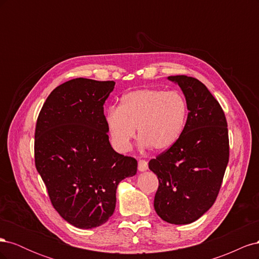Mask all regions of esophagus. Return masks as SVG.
Segmentation results:
<instances>
[{
  "mask_svg": "<svg viewBox=\"0 0 259 259\" xmlns=\"http://www.w3.org/2000/svg\"><path fill=\"white\" fill-rule=\"evenodd\" d=\"M138 169L140 171H145L148 169V162L146 160H139L138 161Z\"/></svg>",
  "mask_w": 259,
  "mask_h": 259,
  "instance_id": "1",
  "label": "esophagus"
}]
</instances>
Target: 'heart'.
Here are the masks:
<instances>
[{"mask_svg":"<svg viewBox=\"0 0 259 259\" xmlns=\"http://www.w3.org/2000/svg\"><path fill=\"white\" fill-rule=\"evenodd\" d=\"M187 115L188 104L182 93L142 89L123 95L119 107L109 108L106 124L117 150H130L137 128L142 146L162 151L182 136Z\"/></svg>","mask_w":259,"mask_h":259,"instance_id":"b5f03b06","label":"heart"}]
</instances>
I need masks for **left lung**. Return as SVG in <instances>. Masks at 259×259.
I'll return each instance as SVG.
<instances>
[{"label":"left lung","instance_id":"left-lung-1","mask_svg":"<svg viewBox=\"0 0 259 259\" xmlns=\"http://www.w3.org/2000/svg\"><path fill=\"white\" fill-rule=\"evenodd\" d=\"M179 85L188 117L177 142L149 162L158 176L154 209L164 222L191 224L207 211L221 190L229 161V137L221 105L206 86L187 75L168 76Z\"/></svg>","mask_w":259,"mask_h":259}]
</instances>
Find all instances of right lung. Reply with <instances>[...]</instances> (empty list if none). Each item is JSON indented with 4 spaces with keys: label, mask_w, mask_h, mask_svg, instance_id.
<instances>
[{
    "label": "right lung",
    "mask_w": 259,
    "mask_h": 259,
    "mask_svg": "<svg viewBox=\"0 0 259 259\" xmlns=\"http://www.w3.org/2000/svg\"><path fill=\"white\" fill-rule=\"evenodd\" d=\"M113 81L84 77L57 86L45 100L34 134L35 167L54 208L80 229L113 214L116 188L137 171V161L109 143L104 104Z\"/></svg>",
    "instance_id": "1"
}]
</instances>
